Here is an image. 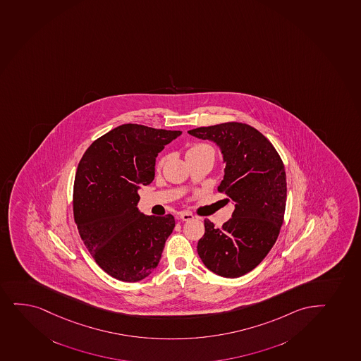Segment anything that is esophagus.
Listing matches in <instances>:
<instances>
[{
  "label": "esophagus",
  "mask_w": 361,
  "mask_h": 361,
  "mask_svg": "<svg viewBox=\"0 0 361 361\" xmlns=\"http://www.w3.org/2000/svg\"><path fill=\"white\" fill-rule=\"evenodd\" d=\"M193 217H195V216L192 215L188 211H181V212H178V219H183V221H190V219H193Z\"/></svg>",
  "instance_id": "1"
}]
</instances>
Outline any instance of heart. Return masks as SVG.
Returning <instances> with one entry per match:
<instances>
[{"instance_id": "b5f03b06", "label": "heart", "mask_w": 361, "mask_h": 361, "mask_svg": "<svg viewBox=\"0 0 361 361\" xmlns=\"http://www.w3.org/2000/svg\"><path fill=\"white\" fill-rule=\"evenodd\" d=\"M203 152H212L214 154V149L210 145H207V144H197V145H193L188 149L187 156L193 154H203Z\"/></svg>"}]
</instances>
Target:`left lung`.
<instances>
[{
	"instance_id": "left-lung-1",
	"label": "left lung",
	"mask_w": 361,
	"mask_h": 361,
	"mask_svg": "<svg viewBox=\"0 0 361 361\" xmlns=\"http://www.w3.org/2000/svg\"><path fill=\"white\" fill-rule=\"evenodd\" d=\"M188 134L219 146L226 166L219 190L235 205L222 228L204 221L197 251L210 271L236 279L262 263L280 234L287 198L283 162L271 142L246 123L199 127Z\"/></svg>"
}]
</instances>
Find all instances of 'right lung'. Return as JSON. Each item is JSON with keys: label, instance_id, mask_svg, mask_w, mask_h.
<instances>
[{"label": "right lung", "instance_id": "add662e5", "mask_svg": "<svg viewBox=\"0 0 361 361\" xmlns=\"http://www.w3.org/2000/svg\"><path fill=\"white\" fill-rule=\"evenodd\" d=\"M181 130L127 123L90 145L74 180V219L96 263L116 280L138 282L157 267L174 216L144 215L140 187L154 178L156 157Z\"/></svg>", "mask_w": 361, "mask_h": 361}]
</instances>
